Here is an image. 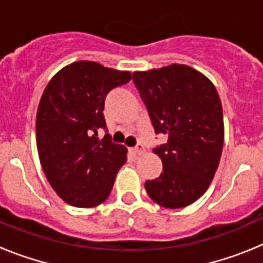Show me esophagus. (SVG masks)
Instances as JSON below:
<instances>
[{
	"label": "esophagus",
	"mask_w": 263,
	"mask_h": 263,
	"mask_svg": "<svg viewBox=\"0 0 263 263\" xmlns=\"http://www.w3.org/2000/svg\"><path fill=\"white\" fill-rule=\"evenodd\" d=\"M132 153H133L134 155H142L143 153H145V147H143V145L138 143V145H137L136 147L132 148Z\"/></svg>",
	"instance_id": "34e87169"
}]
</instances>
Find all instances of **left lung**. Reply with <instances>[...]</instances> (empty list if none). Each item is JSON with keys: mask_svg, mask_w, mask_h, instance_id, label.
<instances>
[{"mask_svg": "<svg viewBox=\"0 0 263 263\" xmlns=\"http://www.w3.org/2000/svg\"><path fill=\"white\" fill-rule=\"evenodd\" d=\"M157 133L167 142L153 152L159 178L146 180L148 196L164 208H184L210 187L224 145L222 106L212 81L185 64L133 72Z\"/></svg>", "mask_w": 263, "mask_h": 263, "instance_id": "obj_1", "label": "left lung"}]
</instances>
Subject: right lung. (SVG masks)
I'll return each mask as SVG.
<instances>
[{"mask_svg": "<svg viewBox=\"0 0 263 263\" xmlns=\"http://www.w3.org/2000/svg\"><path fill=\"white\" fill-rule=\"evenodd\" d=\"M132 80L129 71L79 60L48 81L36 111V147L48 183L67 204L92 208L108 199L127 148L99 137L106 129L108 92Z\"/></svg>", "mask_w": 263, "mask_h": 263, "instance_id": "add662e5", "label": "right lung"}]
</instances>
